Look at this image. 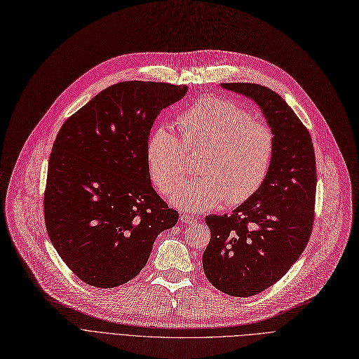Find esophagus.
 <instances>
[{
  "mask_svg": "<svg viewBox=\"0 0 359 359\" xmlns=\"http://www.w3.org/2000/svg\"><path fill=\"white\" fill-rule=\"evenodd\" d=\"M181 222H184V224H194L196 222V217L194 216H190V215H181Z\"/></svg>",
  "mask_w": 359,
  "mask_h": 359,
  "instance_id": "obj_1",
  "label": "esophagus"
}]
</instances>
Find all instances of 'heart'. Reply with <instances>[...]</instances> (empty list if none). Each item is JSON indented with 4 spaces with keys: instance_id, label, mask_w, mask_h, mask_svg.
Masks as SVG:
<instances>
[{
    "instance_id": "heart-1",
    "label": "heart",
    "mask_w": 359,
    "mask_h": 359,
    "mask_svg": "<svg viewBox=\"0 0 359 359\" xmlns=\"http://www.w3.org/2000/svg\"><path fill=\"white\" fill-rule=\"evenodd\" d=\"M181 139L169 127L151 131L146 144L149 174L156 189L169 196L186 173L184 150L200 149L199 175L179 187L170 203L203 212L225 200L238 206L262 189L275 161L273 130L252 114L215 96H204L177 116Z\"/></svg>"
}]
</instances>
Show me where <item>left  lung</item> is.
<instances>
[{"label":"left lung","mask_w":359,"mask_h":359,"mask_svg":"<svg viewBox=\"0 0 359 359\" xmlns=\"http://www.w3.org/2000/svg\"><path fill=\"white\" fill-rule=\"evenodd\" d=\"M257 104L275 133L276 153L262 189L231 215H210L203 270L224 294L252 297L299 259L313 232L317 187L311 135L286 102L255 83H222Z\"/></svg>","instance_id":"1"}]
</instances>
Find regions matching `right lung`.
Masks as SVG:
<instances>
[{"label":"right lung","mask_w":359,"mask_h":359,"mask_svg":"<svg viewBox=\"0 0 359 359\" xmlns=\"http://www.w3.org/2000/svg\"><path fill=\"white\" fill-rule=\"evenodd\" d=\"M184 84L121 81L60 128L48 162L45 225L62 262L84 283L115 287L139 275L156 236L178 222L150 182L146 144Z\"/></svg>","instance_id":"right-lung-1"}]
</instances>
